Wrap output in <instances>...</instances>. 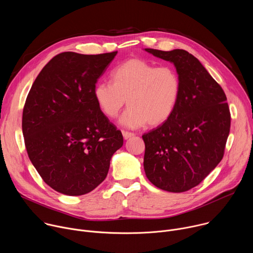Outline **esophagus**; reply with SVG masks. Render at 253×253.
Instances as JSON below:
<instances>
[{
    "instance_id": "1",
    "label": "esophagus",
    "mask_w": 253,
    "mask_h": 253,
    "mask_svg": "<svg viewBox=\"0 0 253 253\" xmlns=\"http://www.w3.org/2000/svg\"><path fill=\"white\" fill-rule=\"evenodd\" d=\"M122 134H123V138H124L125 140L130 139L131 137L135 136V134H134V133H132V132H128V131H122Z\"/></svg>"
}]
</instances>
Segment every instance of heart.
Returning <instances> with one entry per match:
<instances>
[{"label":"heart","mask_w":253,"mask_h":253,"mask_svg":"<svg viewBox=\"0 0 253 253\" xmlns=\"http://www.w3.org/2000/svg\"><path fill=\"white\" fill-rule=\"evenodd\" d=\"M94 99L108 118L129 107L120 123L138 128L146 123L158 126L174 114L181 96V80L171 66H160L142 58H130L111 72L110 82L97 83Z\"/></svg>","instance_id":"1"}]
</instances>
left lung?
<instances>
[{
    "label": "left lung",
    "instance_id": "8db88e82",
    "mask_svg": "<svg viewBox=\"0 0 253 253\" xmlns=\"http://www.w3.org/2000/svg\"><path fill=\"white\" fill-rule=\"evenodd\" d=\"M175 64L181 96L169 120L145 133L144 170L157 188L187 192L201 184L221 161L230 130V112L219 84L184 49L145 48Z\"/></svg>",
    "mask_w": 253,
    "mask_h": 253
}]
</instances>
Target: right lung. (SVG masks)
<instances>
[{"mask_svg": "<svg viewBox=\"0 0 253 253\" xmlns=\"http://www.w3.org/2000/svg\"><path fill=\"white\" fill-rule=\"evenodd\" d=\"M117 51H65L42 69L28 94L22 128L29 158L46 185L67 196L93 191L106 178L120 130L93 95Z\"/></svg>", "mask_w": 253, "mask_h": 253, "instance_id": "right-lung-1", "label": "right lung"}]
</instances>
